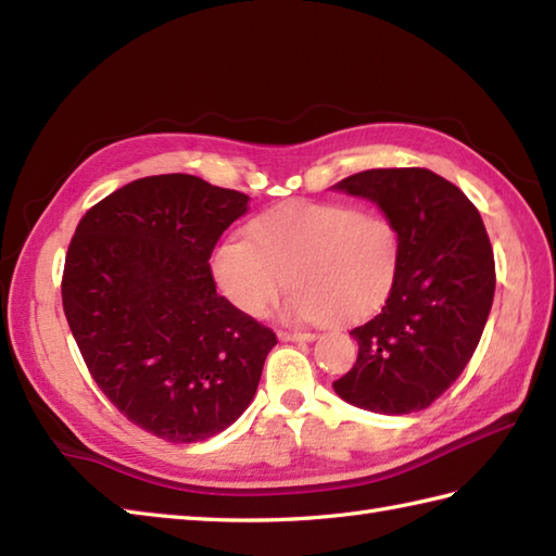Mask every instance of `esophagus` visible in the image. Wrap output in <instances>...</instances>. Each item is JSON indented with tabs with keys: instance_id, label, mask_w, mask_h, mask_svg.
<instances>
[{
	"instance_id": "1",
	"label": "esophagus",
	"mask_w": 556,
	"mask_h": 556,
	"mask_svg": "<svg viewBox=\"0 0 556 556\" xmlns=\"http://www.w3.org/2000/svg\"><path fill=\"white\" fill-rule=\"evenodd\" d=\"M279 340L281 342H313L315 334L313 332H291V330H279Z\"/></svg>"
}]
</instances>
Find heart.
<instances>
[{
	"mask_svg": "<svg viewBox=\"0 0 556 556\" xmlns=\"http://www.w3.org/2000/svg\"><path fill=\"white\" fill-rule=\"evenodd\" d=\"M248 233L226 238L212 260L224 296L248 315H263L289 281L285 318L352 323L383 306L400 275L397 224L354 204L289 202Z\"/></svg>",
	"mask_w": 556,
	"mask_h": 556,
	"instance_id": "obj_1",
	"label": "heart"
}]
</instances>
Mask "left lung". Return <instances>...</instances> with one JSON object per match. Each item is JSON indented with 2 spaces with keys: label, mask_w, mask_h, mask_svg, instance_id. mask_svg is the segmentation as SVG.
Wrapping results in <instances>:
<instances>
[{
  "label": "left lung",
  "mask_w": 556,
  "mask_h": 556,
  "mask_svg": "<svg viewBox=\"0 0 556 556\" xmlns=\"http://www.w3.org/2000/svg\"><path fill=\"white\" fill-rule=\"evenodd\" d=\"M332 188L376 202L402 233L395 287L350 332L358 356L334 393L378 415L427 409L463 374L492 311L496 269L482 216L427 168L362 170Z\"/></svg>",
  "instance_id": "obj_1"
}]
</instances>
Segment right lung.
Segmentation results:
<instances>
[{"label":"right lung","mask_w":556,"mask_h":556,"mask_svg":"<svg viewBox=\"0 0 556 556\" xmlns=\"http://www.w3.org/2000/svg\"><path fill=\"white\" fill-rule=\"evenodd\" d=\"M248 202L185 173L139 178L81 216L64 260L62 306L89 374L129 421L168 443L231 427L277 344L216 293L210 267Z\"/></svg>","instance_id":"add662e5"}]
</instances>
